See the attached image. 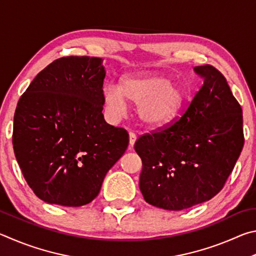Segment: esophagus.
Masks as SVG:
<instances>
[{"instance_id":"obj_1","label":"esophagus","mask_w":256,"mask_h":256,"mask_svg":"<svg viewBox=\"0 0 256 256\" xmlns=\"http://www.w3.org/2000/svg\"><path fill=\"white\" fill-rule=\"evenodd\" d=\"M137 140V135L134 132H129V148H132Z\"/></svg>"}]
</instances>
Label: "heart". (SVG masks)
I'll return each instance as SVG.
<instances>
[{
  "label": "heart",
  "mask_w": 256,
  "mask_h": 256,
  "mask_svg": "<svg viewBox=\"0 0 256 256\" xmlns=\"http://www.w3.org/2000/svg\"><path fill=\"white\" fill-rule=\"evenodd\" d=\"M103 102L114 118L127 112L126 98L138 104V114L145 124L160 126L176 118L184 103L186 94L168 76L158 73H138L124 76L121 84L108 83L103 88Z\"/></svg>",
  "instance_id": "b5f03b06"
}]
</instances>
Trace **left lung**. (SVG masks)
I'll use <instances>...</instances> for the list:
<instances>
[{
    "mask_svg": "<svg viewBox=\"0 0 256 256\" xmlns=\"http://www.w3.org/2000/svg\"><path fill=\"white\" fill-rule=\"evenodd\" d=\"M204 84L178 119L142 135L135 142L146 202L183 210L214 198L244 146L243 112L220 72L194 67Z\"/></svg>",
    "mask_w": 256,
    "mask_h": 256,
    "instance_id": "8db88e82",
    "label": "left lung"
}]
</instances>
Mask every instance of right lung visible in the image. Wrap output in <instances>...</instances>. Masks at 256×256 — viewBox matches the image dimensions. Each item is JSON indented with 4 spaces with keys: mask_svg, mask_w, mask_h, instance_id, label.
Wrapping results in <instances>:
<instances>
[{
    "mask_svg": "<svg viewBox=\"0 0 256 256\" xmlns=\"http://www.w3.org/2000/svg\"><path fill=\"white\" fill-rule=\"evenodd\" d=\"M101 58L67 56L36 76L18 102L12 142L28 186L44 202L80 207L127 150L126 129L103 116Z\"/></svg>",
    "mask_w": 256,
    "mask_h": 256,
    "instance_id": "right-lung-1",
    "label": "right lung"
}]
</instances>
